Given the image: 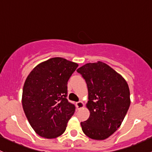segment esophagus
I'll list each match as a JSON object with an SVG mask.
<instances>
[{
	"label": "esophagus",
	"instance_id": "34e87169",
	"mask_svg": "<svg viewBox=\"0 0 152 152\" xmlns=\"http://www.w3.org/2000/svg\"><path fill=\"white\" fill-rule=\"evenodd\" d=\"M84 106H85V104H84L82 102H76V107H77L78 110H80V109L83 108Z\"/></svg>",
	"mask_w": 152,
	"mask_h": 152
}]
</instances>
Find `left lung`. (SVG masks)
<instances>
[{"mask_svg":"<svg viewBox=\"0 0 152 152\" xmlns=\"http://www.w3.org/2000/svg\"><path fill=\"white\" fill-rule=\"evenodd\" d=\"M77 72L88 89L86 107L90 117L81 122L82 131L93 140H105L121 126L128 111L131 103L128 84L120 73L101 61L85 64Z\"/></svg>","mask_w":152,"mask_h":152,"instance_id":"obj_1","label":"left lung"}]
</instances>
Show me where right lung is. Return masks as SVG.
<instances>
[{"label": "right lung", "instance_id": "obj_1", "mask_svg": "<svg viewBox=\"0 0 152 152\" xmlns=\"http://www.w3.org/2000/svg\"><path fill=\"white\" fill-rule=\"evenodd\" d=\"M79 66L62 57L38 64L27 76L22 94L26 116L35 132L44 138H56L65 132L75 112L67 101V81Z\"/></svg>", "mask_w": 152, "mask_h": 152}]
</instances>
